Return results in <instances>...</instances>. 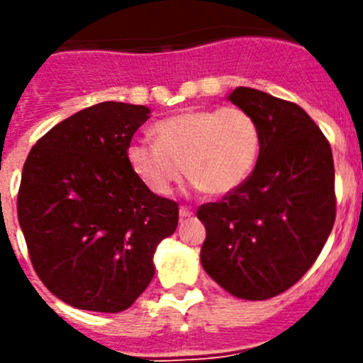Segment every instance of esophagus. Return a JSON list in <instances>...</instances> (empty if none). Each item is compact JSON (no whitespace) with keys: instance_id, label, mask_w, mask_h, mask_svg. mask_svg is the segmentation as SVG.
<instances>
[{"instance_id":"1","label":"esophagus","mask_w":363,"mask_h":363,"mask_svg":"<svg viewBox=\"0 0 363 363\" xmlns=\"http://www.w3.org/2000/svg\"><path fill=\"white\" fill-rule=\"evenodd\" d=\"M179 216H182V218L192 216V209H191V207H187V205H182V207H179Z\"/></svg>"}]
</instances>
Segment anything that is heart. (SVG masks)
Returning a JSON list of instances; mask_svg holds the SVG:
<instances>
[{"mask_svg": "<svg viewBox=\"0 0 363 363\" xmlns=\"http://www.w3.org/2000/svg\"><path fill=\"white\" fill-rule=\"evenodd\" d=\"M152 138L154 143H130L127 163L158 196H169L185 172L207 194H229L251 176L262 145L258 121L236 105L165 118Z\"/></svg>", "mask_w": 363, "mask_h": 363, "instance_id": "b5f03b06", "label": "heart"}]
</instances>
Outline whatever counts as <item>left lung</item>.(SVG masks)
Listing matches in <instances>:
<instances>
[{"label": "left lung", "mask_w": 363, "mask_h": 363, "mask_svg": "<svg viewBox=\"0 0 363 363\" xmlns=\"http://www.w3.org/2000/svg\"><path fill=\"white\" fill-rule=\"evenodd\" d=\"M227 99L258 121L262 145L251 176L220 201L198 207L207 236L201 265L243 300L293 287L322 252L336 218L333 150L300 105L238 86Z\"/></svg>", "instance_id": "1"}]
</instances>
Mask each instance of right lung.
Segmentation results:
<instances>
[{
  "label": "right lung",
  "instance_id": "add662e5",
  "mask_svg": "<svg viewBox=\"0 0 363 363\" xmlns=\"http://www.w3.org/2000/svg\"><path fill=\"white\" fill-rule=\"evenodd\" d=\"M149 112L120 101L83 108L41 136L23 165L18 220L32 267L76 309H129L152 280L156 245L178 227V203L127 163Z\"/></svg>",
  "mask_w": 363,
  "mask_h": 363
}]
</instances>
